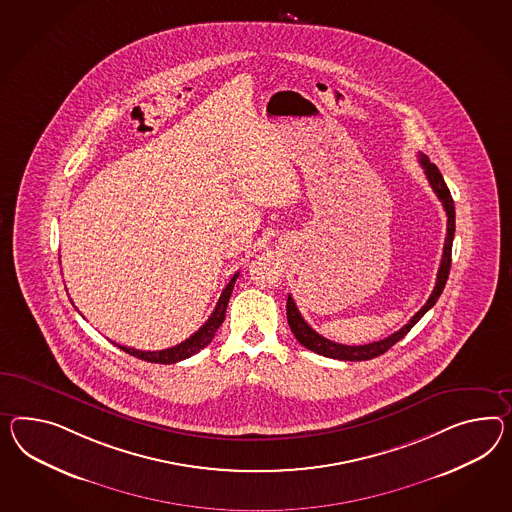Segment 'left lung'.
<instances>
[{
  "mask_svg": "<svg viewBox=\"0 0 512 512\" xmlns=\"http://www.w3.org/2000/svg\"><path fill=\"white\" fill-rule=\"evenodd\" d=\"M420 165L423 167L425 176H427L429 184L433 187L436 197L442 202L447 215V236L446 243H444V254H442V262H440V269H438V275H436V286H434L429 301L425 302V306L408 321L405 327L399 328L392 336H388L384 340L373 341V343H366V345H343V343L327 340L321 334H317L314 328L304 321V317L299 312L293 297L288 295L286 310H288L289 328H291V332H293V336L297 338V341L304 345L306 349H310V351H314L317 354H323L327 358H336V360H345V362H360V360L377 358L380 354L386 353L397 341L403 340L407 336L408 330L414 327L421 317L433 308L436 301H438V297L442 295V291L446 288L449 269H451V247H453V237H455V206H453V198H451V193H449V189H447L446 182H444L442 174L438 171V167L431 163L425 154H420Z\"/></svg>",
  "mask_w": 512,
  "mask_h": 512,
  "instance_id": "1",
  "label": "left lung"
}]
</instances>
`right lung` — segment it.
<instances>
[{
  "label": "right lung",
  "instance_id": "right-lung-1",
  "mask_svg": "<svg viewBox=\"0 0 512 512\" xmlns=\"http://www.w3.org/2000/svg\"><path fill=\"white\" fill-rule=\"evenodd\" d=\"M237 276H239V273L232 276L228 286L223 289V293H221L219 302H217L213 314L210 315V319L202 327L198 328L193 336H189L182 343L169 347V349H163V351H139V349H133V347L118 345V343H115V345H117L118 349H122L124 353L132 354L135 358H141L145 362H154V364H174V362H180V360H185V358L197 354L200 349H204L213 340L217 328L223 325L226 306H228V301H230V295H232V289H234V284H236Z\"/></svg>",
  "mask_w": 512,
  "mask_h": 512
}]
</instances>
